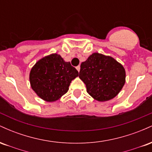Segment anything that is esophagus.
Wrapping results in <instances>:
<instances>
[{
    "mask_svg": "<svg viewBox=\"0 0 152 152\" xmlns=\"http://www.w3.org/2000/svg\"><path fill=\"white\" fill-rule=\"evenodd\" d=\"M80 69H81V67H80V66H77V67H76V70H77L78 72L80 71Z\"/></svg>",
    "mask_w": 152,
    "mask_h": 152,
    "instance_id": "34e87169",
    "label": "esophagus"
}]
</instances>
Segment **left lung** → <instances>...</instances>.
<instances>
[{"label": "left lung", "instance_id": "left-lung-1", "mask_svg": "<svg viewBox=\"0 0 152 152\" xmlns=\"http://www.w3.org/2000/svg\"><path fill=\"white\" fill-rule=\"evenodd\" d=\"M79 78L92 98L104 102L121 91L126 82V71L113 57L94 53L81 63Z\"/></svg>", "mask_w": 152, "mask_h": 152}]
</instances>
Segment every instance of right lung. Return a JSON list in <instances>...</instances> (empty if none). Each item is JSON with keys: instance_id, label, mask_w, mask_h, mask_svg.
<instances>
[{"instance_id": "right-lung-1", "label": "right lung", "mask_w": 152, "mask_h": 152, "mask_svg": "<svg viewBox=\"0 0 152 152\" xmlns=\"http://www.w3.org/2000/svg\"><path fill=\"white\" fill-rule=\"evenodd\" d=\"M78 71L58 53H51L38 61L31 68L29 81L31 88L47 102L58 100L69 90Z\"/></svg>"}]
</instances>
